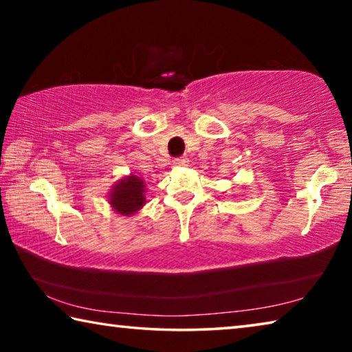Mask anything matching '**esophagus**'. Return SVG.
I'll return each mask as SVG.
<instances>
[{
    "instance_id": "esophagus-1",
    "label": "esophagus",
    "mask_w": 352,
    "mask_h": 352,
    "mask_svg": "<svg viewBox=\"0 0 352 352\" xmlns=\"http://www.w3.org/2000/svg\"><path fill=\"white\" fill-rule=\"evenodd\" d=\"M188 163H189V160L186 157H180V158L174 160L175 166H188Z\"/></svg>"
}]
</instances>
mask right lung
Here are the masks:
<instances>
[{
	"label": "right lung",
	"mask_w": 352,
	"mask_h": 352,
	"mask_svg": "<svg viewBox=\"0 0 352 352\" xmlns=\"http://www.w3.org/2000/svg\"><path fill=\"white\" fill-rule=\"evenodd\" d=\"M146 183L141 177L130 174L115 183L109 194L113 210L122 216H132L146 205Z\"/></svg>",
	"instance_id": "add662e5"
}]
</instances>
